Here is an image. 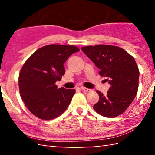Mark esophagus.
I'll return each instance as SVG.
<instances>
[{
  "label": "esophagus",
  "instance_id": "esophagus-1",
  "mask_svg": "<svg viewBox=\"0 0 155 155\" xmlns=\"http://www.w3.org/2000/svg\"><path fill=\"white\" fill-rule=\"evenodd\" d=\"M81 89L82 91H84V92H91V91H92V90H90V89H87V88L84 87H81Z\"/></svg>",
  "mask_w": 155,
  "mask_h": 155
}]
</instances>
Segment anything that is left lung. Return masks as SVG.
Wrapping results in <instances>:
<instances>
[{"label": "left lung", "instance_id": "left-lung-1", "mask_svg": "<svg viewBox=\"0 0 155 155\" xmlns=\"http://www.w3.org/2000/svg\"><path fill=\"white\" fill-rule=\"evenodd\" d=\"M82 51L100 69L99 75L110 84L104 95L97 91L99 101L93 107L100 115L114 118L120 115L132 103L139 85V69L133 57L122 48L101 44L82 47Z\"/></svg>", "mask_w": 155, "mask_h": 155}]
</instances>
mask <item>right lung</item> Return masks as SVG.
Returning a JSON list of instances; mask_svg holds the SVG:
<instances>
[{"mask_svg":"<svg viewBox=\"0 0 155 155\" xmlns=\"http://www.w3.org/2000/svg\"><path fill=\"white\" fill-rule=\"evenodd\" d=\"M79 48L50 44L37 49L22 65L19 74L20 97L37 118L51 120L67 109L75 90L57 88L56 82L65 75L64 63Z\"/></svg>","mask_w":155,"mask_h":155,"instance_id":"1","label":"right lung"}]
</instances>
